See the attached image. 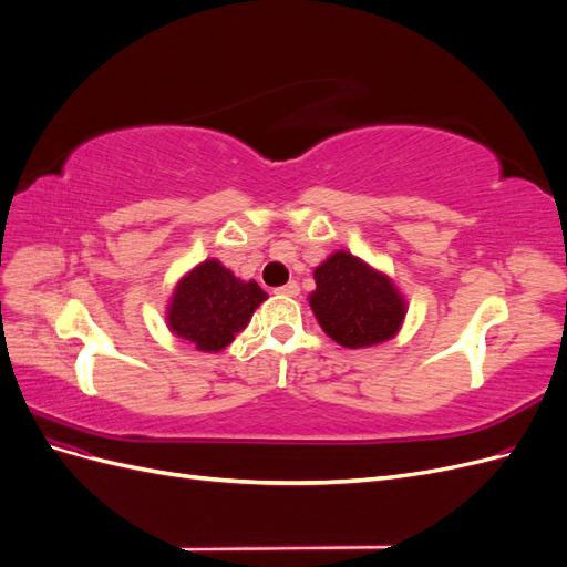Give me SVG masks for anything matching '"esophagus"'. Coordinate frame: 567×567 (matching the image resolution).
<instances>
[{
	"mask_svg": "<svg viewBox=\"0 0 567 567\" xmlns=\"http://www.w3.org/2000/svg\"><path fill=\"white\" fill-rule=\"evenodd\" d=\"M277 293H281V296H288V298H296V296L300 293V286H298L296 281H288L286 286L277 288Z\"/></svg>",
	"mask_w": 567,
	"mask_h": 567,
	"instance_id": "1",
	"label": "esophagus"
}]
</instances>
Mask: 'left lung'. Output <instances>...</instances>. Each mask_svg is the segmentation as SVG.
I'll return each instance as SVG.
<instances>
[{
    "label": "left lung",
    "mask_w": 567,
    "mask_h": 567,
    "mask_svg": "<svg viewBox=\"0 0 567 567\" xmlns=\"http://www.w3.org/2000/svg\"><path fill=\"white\" fill-rule=\"evenodd\" d=\"M317 290L310 307L338 346L359 350L390 340L400 331L406 302L385 274L348 250H338L315 269Z\"/></svg>",
    "instance_id": "left-lung-1"
}]
</instances>
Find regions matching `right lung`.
Wrapping results in <instances>:
<instances>
[{"mask_svg":"<svg viewBox=\"0 0 567 567\" xmlns=\"http://www.w3.org/2000/svg\"><path fill=\"white\" fill-rule=\"evenodd\" d=\"M267 300L255 281H241L217 260H205L177 284L167 305V326L200 352H219L241 333Z\"/></svg>","mask_w":567,"mask_h":567,"instance_id":"add662e5","label":"right lung"}]
</instances>
